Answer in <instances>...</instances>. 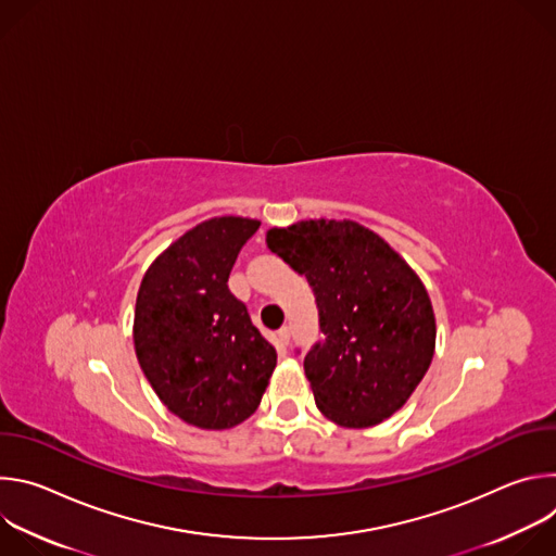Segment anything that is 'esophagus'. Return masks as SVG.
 <instances>
[{
	"instance_id": "obj_1",
	"label": "esophagus",
	"mask_w": 556,
	"mask_h": 556,
	"mask_svg": "<svg viewBox=\"0 0 556 556\" xmlns=\"http://www.w3.org/2000/svg\"><path fill=\"white\" fill-rule=\"evenodd\" d=\"M277 337H279V341H281V345H288V343H290V328L283 326V328L277 332Z\"/></svg>"
}]
</instances>
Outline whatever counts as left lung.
<instances>
[{
    "label": "left lung",
    "instance_id": "8db88e82",
    "mask_svg": "<svg viewBox=\"0 0 556 556\" xmlns=\"http://www.w3.org/2000/svg\"><path fill=\"white\" fill-rule=\"evenodd\" d=\"M266 244L305 275L324 341L303 361L319 412L348 429L380 425L425 378L435 314L414 268L380 235L352 219L270 228Z\"/></svg>",
    "mask_w": 556,
    "mask_h": 556
}]
</instances>
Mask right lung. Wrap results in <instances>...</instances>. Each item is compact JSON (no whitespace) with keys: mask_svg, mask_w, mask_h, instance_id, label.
<instances>
[{"mask_svg":"<svg viewBox=\"0 0 556 556\" xmlns=\"http://www.w3.org/2000/svg\"><path fill=\"white\" fill-rule=\"evenodd\" d=\"M251 217H211L147 268L134 312L138 363L163 405L185 422L222 431L262 403L275 348L253 326L228 275L249 237Z\"/></svg>","mask_w":556,"mask_h":556,"instance_id":"right-lung-1","label":"right lung"}]
</instances>
